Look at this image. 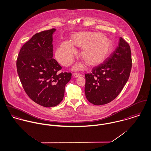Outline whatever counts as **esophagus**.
Here are the masks:
<instances>
[{"mask_svg":"<svg viewBox=\"0 0 151 151\" xmlns=\"http://www.w3.org/2000/svg\"><path fill=\"white\" fill-rule=\"evenodd\" d=\"M73 75L75 78H78V77H79V76H81V73H73Z\"/></svg>","mask_w":151,"mask_h":151,"instance_id":"34e87169","label":"esophagus"}]
</instances>
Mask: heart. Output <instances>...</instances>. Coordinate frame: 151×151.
Returning a JSON list of instances; mask_svg holds the SVG:
<instances>
[{
  "mask_svg": "<svg viewBox=\"0 0 151 151\" xmlns=\"http://www.w3.org/2000/svg\"><path fill=\"white\" fill-rule=\"evenodd\" d=\"M73 45L81 48V57L88 66L93 67L103 63L113 50V42L108 37L96 32H79L71 37V43L63 42L55 52L57 61L63 65L68 66L76 54ZM79 65L76 67L79 68Z\"/></svg>",
  "mask_w": 151,
  "mask_h": 151,
  "instance_id": "obj_1",
  "label": "heart"
}]
</instances>
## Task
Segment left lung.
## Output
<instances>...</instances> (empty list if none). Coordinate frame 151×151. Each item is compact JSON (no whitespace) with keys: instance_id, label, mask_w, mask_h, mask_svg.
I'll return each mask as SVG.
<instances>
[{"instance_id":"obj_1","label":"left lung","mask_w":151,"mask_h":151,"mask_svg":"<svg viewBox=\"0 0 151 151\" xmlns=\"http://www.w3.org/2000/svg\"><path fill=\"white\" fill-rule=\"evenodd\" d=\"M132 67L129 45L119 38V45L103 63L86 73L84 92L86 99L96 105L106 104L121 92L130 76Z\"/></svg>"}]
</instances>
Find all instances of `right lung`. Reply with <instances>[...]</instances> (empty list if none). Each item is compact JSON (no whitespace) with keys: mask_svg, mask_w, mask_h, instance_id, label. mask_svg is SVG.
Segmentation results:
<instances>
[{"mask_svg":"<svg viewBox=\"0 0 151 151\" xmlns=\"http://www.w3.org/2000/svg\"><path fill=\"white\" fill-rule=\"evenodd\" d=\"M55 29L35 34L21 47L17 57V73L28 97L45 107L58 105L64 98L70 72L58 73L62 67L54 58L52 34Z\"/></svg>","mask_w":151,"mask_h":151,"instance_id":"obj_1","label":"right lung"}]
</instances>
